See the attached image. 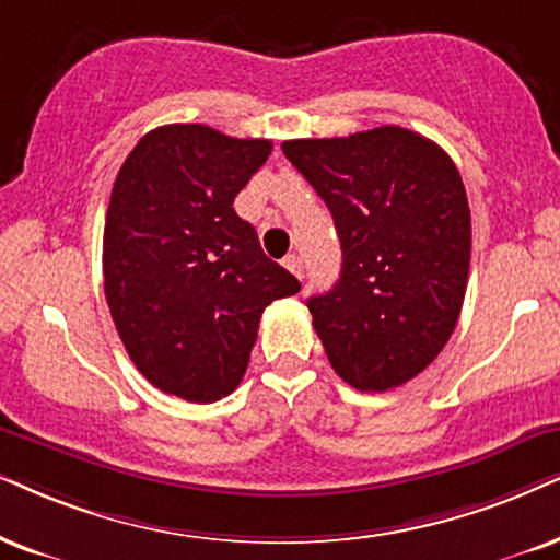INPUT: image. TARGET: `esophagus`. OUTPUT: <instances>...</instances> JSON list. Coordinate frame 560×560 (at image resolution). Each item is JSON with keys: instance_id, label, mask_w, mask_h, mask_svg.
<instances>
[{"instance_id": "esophagus-1", "label": "esophagus", "mask_w": 560, "mask_h": 560, "mask_svg": "<svg viewBox=\"0 0 560 560\" xmlns=\"http://www.w3.org/2000/svg\"><path fill=\"white\" fill-rule=\"evenodd\" d=\"M284 266L296 276V279H302V276H304V266H302V258L300 256H287L284 258Z\"/></svg>"}]
</instances>
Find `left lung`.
I'll list each match as a JSON object with an SVG mask.
<instances>
[{
	"instance_id": "1",
	"label": "left lung",
	"mask_w": 560,
	"mask_h": 560,
	"mask_svg": "<svg viewBox=\"0 0 560 560\" xmlns=\"http://www.w3.org/2000/svg\"><path fill=\"white\" fill-rule=\"evenodd\" d=\"M281 150L341 240L336 287L307 300L330 366L362 393L406 385L450 341L468 287L470 207L455 162L400 126Z\"/></svg>"
}]
</instances>
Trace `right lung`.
<instances>
[{"label": "right lung", "mask_w": 560, "mask_h": 560, "mask_svg": "<svg viewBox=\"0 0 560 560\" xmlns=\"http://www.w3.org/2000/svg\"><path fill=\"white\" fill-rule=\"evenodd\" d=\"M271 150L268 139L170 124L144 133L118 170L103 232L105 300L131 362L162 393L228 398L264 310L300 292L232 207Z\"/></svg>", "instance_id": "1"}]
</instances>
